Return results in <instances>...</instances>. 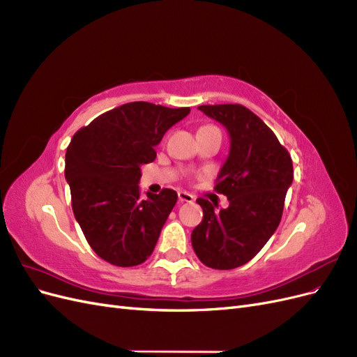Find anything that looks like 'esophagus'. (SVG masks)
<instances>
[{"mask_svg": "<svg viewBox=\"0 0 357 357\" xmlns=\"http://www.w3.org/2000/svg\"><path fill=\"white\" fill-rule=\"evenodd\" d=\"M178 201L180 202H193V201H195V197L190 195V193H188V192L180 190L178 192Z\"/></svg>", "mask_w": 357, "mask_h": 357, "instance_id": "1", "label": "esophagus"}]
</instances>
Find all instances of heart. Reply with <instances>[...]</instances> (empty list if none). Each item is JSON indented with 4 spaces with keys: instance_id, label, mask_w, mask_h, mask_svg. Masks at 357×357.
Here are the masks:
<instances>
[{
    "instance_id": "obj_1",
    "label": "heart",
    "mask_w": 357,
    "mask_h": 357,
    "mask_svg": "<svg viewBox=\"0 0 357 357\" xmlns=\"http://www.w3.org/2000/svg\"><path fill=\"white\" fill-rule=\"evenodd\" d=\"M210 129H218V128L211 126V125H204V126L199 128V131H210ZM199 131H198V132H199Z\"/></svg>"
}]
</instances>
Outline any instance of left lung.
Instances as JSON below:
<instances>
[{
    "mask_svg": "<svg viewBox=\"0 0 357 357\" xmlns=\"http://www.w3.org/2000/svg\"><path fill=\"white\" fill-rule=\"evenodd\" d=\"M198 109L222 123L231 137L228 159L214 186L228 197L229 207L215 211L208 199H197L204 215L192 231V247L208 268L234 269L252 261L278 228L294 165L275 134L244 105Z\"/></svg>",
    "mask_w": 357,
    "mask_h": 357,
    "instance_id": "left-lung-1",
    "label": "left lung"
}]
</instances>
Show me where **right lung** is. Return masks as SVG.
<instances>
[{"instance_id": "1", "label": "right lung", "mask_w": 357, "mask_h": 357, "mask_svg": "<svg viewBox=\"0 0 357 357\" xmlns=\"http://www.w3.org/2000/svg\"><path fill=\"white\" fill-rule=\"evenodd\" d=\"M189 113V107L128 102L74 134L66 153L73 213L105 262L135 266L153 253L177 192L162 189L142 198V165L155 160V146Z\"/></svg>"}]
</instances>
